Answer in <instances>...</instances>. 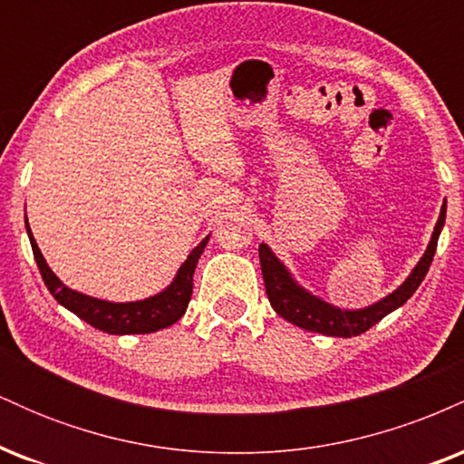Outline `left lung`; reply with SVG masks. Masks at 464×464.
Wrapping results in <instances>:
<instances>
[{
	"instance_id": "1",
	"label": "left lung",
	"mask_w": 464,
	"mask_h": 464,
	"mask_svg": "<svg viewBox=\"0 0 464 464\" xmlns=\"http://www.w3.org/2000/svg\"><path fill=\"white\" fill-rule=\"evenodd\" d=\"M445 209H440L439 222H436L432 239H430L428 250L423 253L420 262L414 266L410 276L397 287L392 295L382 299L375 305L364 307V310H340V307L329 305L310 295L307 290L292 279L285 266L275 257V253L266 244H259V262H262V275L266 284V295H268L270 305L279 316H284L287 323L296 324V327L307 329V332H316L324 335H338V338H351V335L364 334L372 324L380 323L386 314H391L397 307H401L410 296L417 292L420 281L428 275L430 264H432L436 244H439L440 228L445 225Z\"/></svg>"
}]
</instances>
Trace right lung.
<instances>
[{"mask_svg":"<svg viewBox=\"0 0 464 464\" xmlns=\"http://www.w3.org/2000/svg\"><path fill=\"white\" fill-rule=\"evenodd\" d=\"M25 228H28V237L36 266H39L41 276H44L52 296H54L63 307H67L69 312H73L78 318H82L84 323L100 329V332L113 335L152 334L177 323L185 314V310H188L191 299V287H194L196 264H198L202 250H205L207 242H209V236H207L198 246L191 250L189 257L185 259V264L179 268V275L174 276L172 284L165 287L163 292H159V295H154L146 301L109 303L93 299V296L87 295H80L76 290H69V287L52 273L50 266L45 264L44 255H41L34 237H32L28 220H25Z\"/></svg>","mask_w":464,"mask_h":464,"instance_id":"right-lung-1","label":"right lung"}]
</instances>
